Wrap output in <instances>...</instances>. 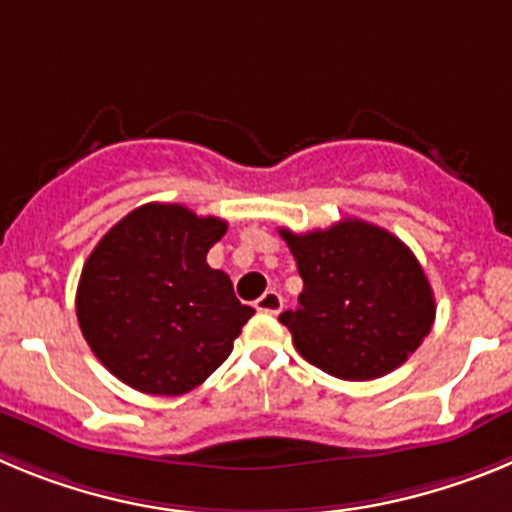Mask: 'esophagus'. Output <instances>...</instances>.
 Returning a JSON list of instances; mask_svg holds the SVG:
<instances>
[{
  "instance_id": "1",
  "label": "esophagus",
  "mask_w": 512,
  "mask_h": 512,
  "mask_svg": "<svg viewBox=\"0 0 512 512\" xmlns=\"http://www.w3.org/2000/svg\"><path fill=\"white\" fill-rule=\"evenodd\" d=\"M284 307V300H282V295H279L277 289H266L264 295L259 297V300H256V310L259 312H269V315H277L279 310H282Z\"/></svg>"
}]
</instances>
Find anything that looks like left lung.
Returning <instances> with one entry per match:
<instances>
[{"label": "left lung", "instance_id": "1", "mask_svg": "<svg viewBox=\"0 0 512 512\" xmlns=\"http://www.w3.org/2000/svg\"><path fill=\"white\" fill-rule=\"evenodd\" d=\"M297 261V310L279 315L302 359L348 382L390 374L436 320L423 266L390 230L346 217L325 230H279Z\"/></svg>", "mask_w": 512, "mask_h": 512}]
</instances>
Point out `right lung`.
Returning a JSON list of instances; mask_svg holds the SVG:
<instances>
[{
	"label": "right lung",
	"instance_id": "right-lung-1",
	"mask_svg": "<svg viewBox=\"0 0 512 512\" xmlns=\"http://www.w3.org/2000/svg\"><path fill=\"white\" fill-rule=\"evenodd\" d=\"M228 230L184 205L128 212L89 253L76 289V318L120 382L146 395H184L233 351L253 315L235 300L207 251Z\"/></svg>",
	"mask_w": 512,
	"mask_h": 512
}]
</instances>
